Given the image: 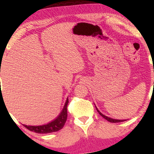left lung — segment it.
I'll return each instance as SVG.
<instances>
[{
    "label": "left lung",
    "instance_id": "1",
    "mask_svg": "<svg viewBox=\"0 0 154 154\" xmlns=\"http://www.w3.org/2000/svg\"><path fill=\"white\" fill-rule=\"evenodd\" d=\"M96 109H97V108H96ZM97 111H98V112L99 113V114L100 116H103V117L104 118V119H106V120H108V121L109 122H113V123H116V122H124V121H125V120H119V119H111V118H109V117H107L106 116H105V115H103V114H102L98 110V109H97Z\"/></svg>",
    "mask_w": 154,
    "mask_h": 154
}]
</instances>
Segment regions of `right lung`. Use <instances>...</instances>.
I'll return each mask as SVG.
<instances>
[{"label":"right lung","mask_w":154,"mask_h":154,"mask_svg":"<svg viewBox=\"0 0 154 154\" xmlns=\"http://www.w3.org/2000/svg\"><path fill=\"white\" fill-rule=\"evenodd\" d=\"M68 103L69 99L67 98L64 107H63V110L59 114V116L54 121L51 122L47 125H40V126H27V125H24V127L30 131L37 132V133H51V132L59 131L61 129H62L66 121L67 105H68Z\"/></svg>","instance_id":"obj_1"}]
</instances>
